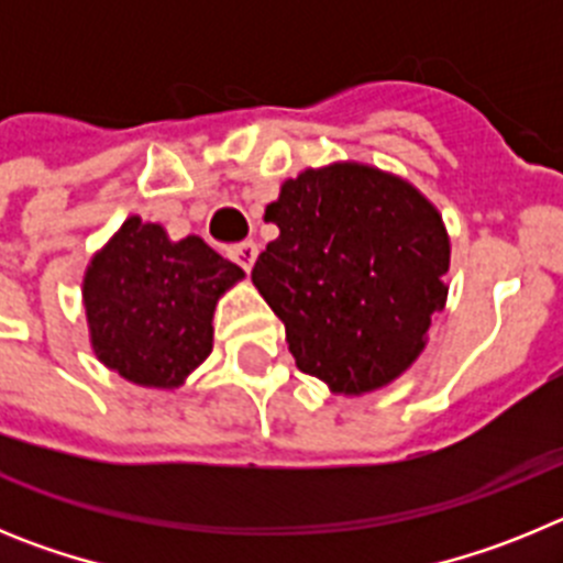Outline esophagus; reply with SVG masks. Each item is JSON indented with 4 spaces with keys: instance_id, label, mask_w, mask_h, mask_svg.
<instances>
[{
    "instance_id": "obj_1",
    "label": "esophagus",
    "mask_w": 563,
    "mask_h": 563,
    "mask_svg": "<svg viewBox=\"0 0 563 563\" xmlns=\"http://www.w3.org/2000/svg\"><path fill=\"white\" fill-rule=\"evenodd\" d=\"M256 256H258V245H256V242H245V245H239L236 251L231 253L233 262H236V265L242 267V271H245V273H251V267H253V262H256Z\"/></svg>"
}]
</instances>
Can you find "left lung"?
<instances>
[{
    "instance_id": "obj_1",
    "label": "left lung",
    "mask_w": 563,
    "mask_h": 563,
    "mask_svg": "<svg viewBox=\"0 0 563 563\" xmlns=\"http://www.w3.org/2000/svg\"><path fill=\"white\" fill-rule=\"evenodd\" d=\"M265 222L278 236L251 278L298 369L346 397L397 380L449 298L451 242L434 202L397 174L346 161L282 183Z\"/></svg>"
}]
</instances>
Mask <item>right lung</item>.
I'll return each mask as SVG.
<instances>
[{"mask_svg":"<svg viewBox=\"0 0 563 563\" xmlns=\"http://www.w3.org/2000/svg\"><path fill=\"white\" fill-rule=\"evenodd\" d=\"M245 273L200 236L129 217L84 273L89 343L107 369L146 389H180L213 346V310Z\"/></svg>","mask_w":563,"mask_h":563,"instance_id":"right-lung-1","label":"right lung"}]
</instances>
